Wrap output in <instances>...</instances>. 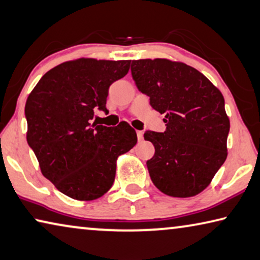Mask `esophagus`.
<instances>
[{
  "label": "esophagus",
  "instance_id": "34e87169",
  "mask_svg": "<svg viewBox=\"0 0 260 260\" xmlns=\"http://www.w3.org/2000/svg\"><path fill=\"white\" fill-rule=\"evenodd\" d=\"M137 135H138L139 142H141L143 140V132L142 131H137Z\"/></svg>",
  "mask_w": 260,
  "mask_h": 260
}]
</instances>
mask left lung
<instances>
[{"mask_svg":"<svg viewBox=\"0 0 260 260\" xmlns=\"http://www.w3.org/2000/svg\"><path fill=\"white\" fill-rule=\"evenodd\" d=\"M131 72L151 108L166 114L164 133L145 132V140L155 147L147 160L151 182L170 197L198 194L226 158L230 122L223 96L207 77L182 62L134 60Z\"/></svg>","mask_w":260,"mask_h":260,"instance_id":"obj_1","label":"left lung"}]
</instances>
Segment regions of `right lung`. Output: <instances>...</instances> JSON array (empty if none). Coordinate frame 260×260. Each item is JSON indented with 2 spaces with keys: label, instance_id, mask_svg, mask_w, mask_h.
I'll return each instance as SVG.
<instances>
[{
  "label": "right lung",
  "instance_id": "1",
  "mask_svg": "<svg viewBox=\"0 0 260 260\" xmlns=\"http://www.w3.org/2000/svg\"><path fill=\"white\" fill-rule=\"evenodd\" d=\"M131 61L78 59L40 78L25 104L26 140L43 175L61 193L90 201L111 188L115 160L137 145L135 131L121 121L91 123L94 111L109 113L110 85L129 71Z\"/></svg>",
  "mask_w": 260,
  "mask_h": 260
}]
</instances>
